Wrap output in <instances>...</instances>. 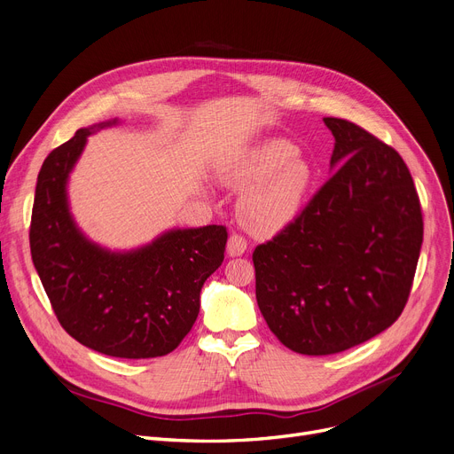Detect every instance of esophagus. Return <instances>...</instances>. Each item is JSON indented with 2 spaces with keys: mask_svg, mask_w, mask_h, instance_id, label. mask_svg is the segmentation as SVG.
<instances>
[{
  "mask_svg": "<svg viewBox=\"0 0 454 454\" xmlns=\"http://www.w3.org/2000/svg\"><path fill=\"white\" fill-rule=\"evenodd\" d=\"M247 251V242L242 234H231V239L227 242V254L229 256H240Z\"/></svg>",
  "mask_w": 454,
  "mask_h": 454,
  "instance_id": "34e87169",
  "label": "esophagus"
}]
</instances>
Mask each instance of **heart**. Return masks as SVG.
I'll return each mask as SVG.
<instances>
[{"label": "heart", "instance_id": "b5f03b06", "mask_svg": "<svg viewBox=\"0 0 454 454\" xmlns=\"http://www.w3.org/2000/svg\"><path fill=\"white\" fill-rule=\"evenodd\" d=\"M312 177L310 164L283 138L256 144L222 168V179L231 184L256 183L244 193L239 210L244 225L261 236L283 231L297 218Z\"/></svg>", "mask_w": 454, "mask_h": 454}]
</instances>
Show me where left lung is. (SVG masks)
Returning <instances> with one entry per match:
<instances>
[{
	"instance_id": "left-lung-1",
	"label": "left lung",
	"mask_w": 454,
	"mask_h": 454,
	"mask_svg": "<svg viewBox=\"0 0 454 454\" xmlns=\"http://www.w3.org/2000/svg\"><path fill=\"white\" fill-rule=\"evenodd\" d=\"M336 171L297 218L253 253L256 303L270 331L301 355H334L401 316L423 242L412 176L394 147L341 118Z\"/></svg>"
}]
</instances>
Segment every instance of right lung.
Instances as JSON below:
<instances>
[{"instance_id":"add662e5","label":"right lung","mask_w":454,"mask_h":454,"mask_svg":"<svg viewBox=\"0 0 454 454\" xmlns=\"http://www.w3.org/2000/svg\"><path fill=\"white\" fill-rule=\"evenodd\" d=\"M92 131L79 129L40 168L29 229L33 264L62 329L79 343L116 358L164 356L198 319L205 280L223 262L227 229H171L121 253L90 242L72 218L67 184Z\"/></svg>"}]
</instances>
